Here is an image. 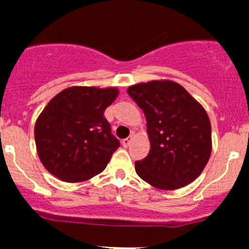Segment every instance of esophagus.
Returning a JSON list of instances; mask_svg holds the SVG:
<instances>
[{"label": "esophagus", "mask_w": 249, "mask_h": 249, "mask_svg": "<svg viewBox=\"0 0 249 249\" xmlns=\"http://www.w3.org/2000/svg\"><path fill=\"white\" fill-rule=\"evenodd\" d=\"M131 141H133V137H128L126 139H123V142H121V144L124 145V147H129L131 143Z\"/></svg>", "instance_id": "34e87169"}]
</instances>
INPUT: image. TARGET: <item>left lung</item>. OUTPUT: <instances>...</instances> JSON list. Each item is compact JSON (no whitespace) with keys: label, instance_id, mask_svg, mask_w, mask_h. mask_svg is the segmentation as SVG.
<instances>
[{"label":"left lung","instance_id":"1","mask_svg":"<svg viewBox=\"0 0 249 249\" xmlns=\"http://www.w3.org/2000/svg\"><path fill=\"white\" fill-rule=\"evenodd\" d=\"M143 110L150 142L135 162L138 176L160 190H177L201 175L212 154V125L205 108L182 86L163 79L130 86Z\"/></svg>","mask_w":249,"mask_h":249}]
</instances>
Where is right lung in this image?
Listing matches in <instances>:
<instances>
[{"instance_id": "1", "label": "right lung", "mask_w": 249, "mask_h": 249, "mask_svg": "<svg viewBox=\"0 0 249 249\" xmlns=\"http://www.w3.org/2000/svg\"><path fill=\"white\" fill-rule=\"evenodd\" d=\"M115 87L74 86L50 100L35 123L37 156L66 182H82L101 173L120 143L104 116L118 97Z\"/></svg>"}]
</instances>
